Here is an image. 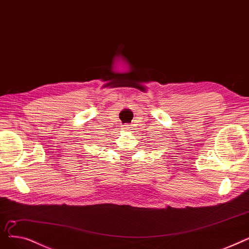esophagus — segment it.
I'll use <instances>...</instances> for the list:
<instances>
[{
	"mask_svg": "<svg viewBox=\"0 0 249 249\" xmlns=\"http://www.w3.org/2000/svg\"><path fill=\"white\" fill-rule=\"evenodd\" d=\"M129 127H131V126H129L128 124H124V125H123V128H124V129H131Z\"/></svg>",
	"mask_w": 249,
	"mask_h": 249,
	"instance_id": "esophagus-1",
	"label": "esophagus"
}]
</instances>
